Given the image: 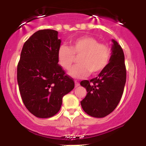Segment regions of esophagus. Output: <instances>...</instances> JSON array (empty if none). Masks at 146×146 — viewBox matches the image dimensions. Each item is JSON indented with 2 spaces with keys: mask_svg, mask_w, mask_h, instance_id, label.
Segmentation results:
<instances>
[{
  "mask_svg": "<svg viewBox=\"0 0 146 146\" xmlns=\"http://www.w3.org/2000/svg\"><path fill=\"white\" fill-rule=\"evenodd\" d=\"M74 83H75V87H78V86H80V83L78 82H77V80L74 81Z\"/></svg>",
  "mask_w": 146,
  "mask_h": 146,
  "instance_id": "1",
  "label": "esophagus"
}]
</instances>
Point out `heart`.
Returning a JSON list of instances; mask_svg holds the SVG:
<instances>
[{"label":"heart","mask_w":146,"mask_h":146,"mask_svg":"<svg viewBox=\"0 0 146 146\" xmlns=\"http://www.w3.org/2000/svg\"><path fill=\"white\" fill-rule=\"evenodd\" d=\"M112 51L109 45L99 43L94 37L82 36L72 40L70 47L62 45L58 48L57 58L63 69L68 70L79 57V64L72 69L69 74L75 78H82L90 74H97L109 64Z\"/></svg>","instance_id":"obj_1"}]
</instances>
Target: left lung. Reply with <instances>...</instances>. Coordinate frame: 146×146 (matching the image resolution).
<instances>
[{"label": "left lung", "mask_w": 146, "mask_h": 146, "mask_svg": "<svg viewBox=\"0 0 146 146\" xmlns=\"http://www.w3.org/2000/svg\"><path fill=\"white\" fill-rule=\"evenodd\" d=\"M112 42L111 59L108 66L98 77L80 82L88 92L80 102L81 106L88 115L95 118H104L115 109L126 83L123 51L116 41L113 39Z\"/></svg>", "instance_id": "8db88e82"}]
</instances>
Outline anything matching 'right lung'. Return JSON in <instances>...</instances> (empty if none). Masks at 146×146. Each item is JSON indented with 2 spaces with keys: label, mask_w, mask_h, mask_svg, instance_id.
Listing matches in <instances>:
<instances>
[{
  "label": "right lung",
  "mask_w": 146,
  "mask_h": 146,
  "mask_svg": "<svg viewBox=\"0 0 146 146\" xmlns=\"http://www.w3.org/2000/svg\"><path fill=\"white\" fill-rule=\"evenodd\" d=\"M58 31L39 30L23 45L17 64V82L25 108L37 118L53 116L63 96L74 88V80L58 64Z\"/></svg>",
  "instance_id": "right-lung-1"
}]
</instances>
